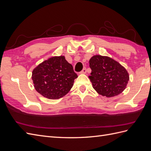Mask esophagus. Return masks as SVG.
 I'll list each match as a JSON object with an SVG mask.
<instances>
[{"mask_svg": "<svg viewBox=\"0 0 151 151\" xmlns=\"http://www.w3.org/2000/svg\"><path fill=\"white\" fill-rule=\"evenodd\" d=\"M87 73V69H86V68H84L82 70V71H80V74H86V73Z\"/></svg>", "mask_w": 151, "mask_h": 151, "instance_id": "esophagus-1", "label": "esophagus"}]
</instances>
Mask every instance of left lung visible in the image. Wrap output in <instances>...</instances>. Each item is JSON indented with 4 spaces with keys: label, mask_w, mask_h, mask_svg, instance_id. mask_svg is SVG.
<instances>
[{
    "label": "left lung",
    "mask_w": 151,
    "mask_h": 151,
    "mask_svg": "<svg viewBox=\"0 0 151 151\" xmlns=\"http://www.w3.org/2000/svg\"><path fill=\"white\" fill-rule=\"evenodd\" d=\"M89 66L92 71L88 78L99 94L111 98L126 88L129 74L118 62L109 57L97 55L91 58Z\"/></svg>",
    "instance_id": "obj_1"
}]
</instances>
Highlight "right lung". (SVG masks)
<instances>
[{"label": "right lung", "mask_w": 151, "mask_h": 151, "mask_svg": "<svg viewBox=\"0 0 151 151\" xmlns=\"http://www.w3.org/2000/svg\"><path fill=\"white\" fill-rule=\"evenodd\" d=\"M78 76L64 56H55L39 64L32 71L36 91L45 98L57 99L67 94Z\"/></svg>", "instance_id": "1"}]
</instances>
